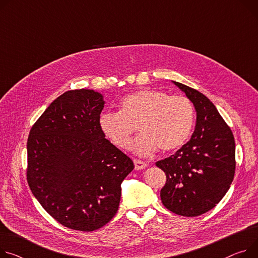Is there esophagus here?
<instances>
[{
	"mask_svg": "<svg viewBox=\"0 0 258 258\" xmlns=\"http://www.w3.org/2000/svg\"><path fill=\"white\" fill-rule=\"evenodd\" d=\"M134 162V165H135V169L136 170H141V169H144L147 167V163L142 161V160H138V159H134L133 160Z\"/></svg>",
	"mask_w": 258,
	"mask_h": 258,
	"instance_id": "esophagus-1",
	"label": "esophagus"
}]
</instances>
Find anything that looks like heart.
<instances>
[{
    "instance_id": "b5f03b06",
    "label": "heart",
    "mask_w": 258,
    "mask_h": 258,
    "mask_svg": "<svg viewBox=\"0 0 258 258\" xmlns=\"http://www.w3.org/2000/svg\"><path fill=\"white\" fill-rule=\"evenodd\" d=\"M194 120V106L187 97L144 89L123 98L120 111H103L99 116V126L120 149L129 147L136 126L141 133L132 148L137 154L150 155L157 148L169 153L184 146Z\"/></svg>"
}]
</instances>
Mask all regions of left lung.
Listing matches in <instances>:
<instances>
[{"mask_svg": "<svg viewBox=\"0 0 258 258\" xmlns=\"http://www.w3.org/2000/svg\"><path fill=\"white\" fill-rule=\"evenodd\" d=\"M196 109V126L190 141L175 154L157 161L166 175L160 191L163 206L185 217L203 215L222 200L235 170L232 131L204 94L173 82Z\"/></svg>", "mask_w": 258, "mask_h": 258, "instance_id": "left-lung-1", "label": "left lung"}]
</instances>
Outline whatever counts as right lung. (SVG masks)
Listing matches in <instances>:
<instances>
[{"mask_svg": "<svg viewBox=\"0 0 258 258\" xmlns=\"http://www.w3.org/2000/svg\"><path fill=\"white\" fill-rule=\"evenodd\" d=\"M103 97L71 90L57 97L31 128L27 181L58 223L94 231L108 223L121 200V184L133 170L130 158L99 126Z\"/></svg>", "mask_w": 258, "mask_h": 258, "instance_id": "obj_1", "label": "right lung"}]
</instances>
